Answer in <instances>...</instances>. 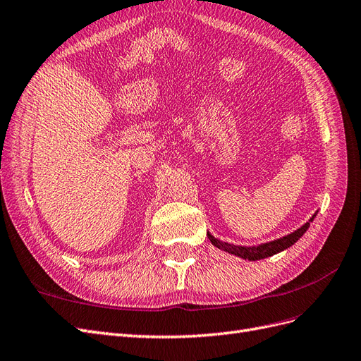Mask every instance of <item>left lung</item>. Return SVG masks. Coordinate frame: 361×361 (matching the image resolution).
Segmentation results:
<instances>
[{
	"instance_id": "1",
	"label": "left lung",
	"mask_w": 361,
	"mask_h": 361,
	"mask_svg": "<svg viewBox=\"0 0 361 361\" xmlns=\"http://www.w3.org/2000/svg\"><path fill=\"white\" fill-rule=\"evenodd\" d=\"M318 214V212H316ZM316 214L310 218V220L305 223L304 226H301L300 228H297V231L283 236L280 239H276V241H271V243H267V244H260V245H253V247H241V245H233V244H227V243H223L220 241V239L214 238L211 233H207V238H209V241L216 247V248H221L224 251H227V253L231 255H235L238 257H243L245 260H260V259H265V257H269V256H274L277 253H280V251L289 248L290 245H293L295 243L298 241V239L305 233V231L310 227V221H313V218L316 216Z\"/></svg>"
}]
</instances>
